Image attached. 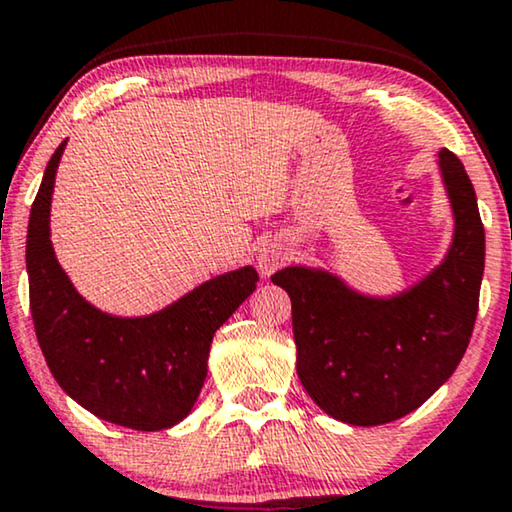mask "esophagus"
<instances>
[{
	"instance_id": "obj_1",
	"label": "esophagus",
	"mask_w": 512,
	"mask_h": 512,
	"mask_svg": "<svg viewBox=\"0 0 512 512\" xmlns=\"http://www.w3.org/2000/svg\"><path fill=\"white\" fill-rule=\"evenodd\" d=\"M285 257H288L285 245L281 241H276V238H267V241H262L260 248H257V267H260L264 276H271L276 269L283 267Z\"/></svg>"
}]
</instances>
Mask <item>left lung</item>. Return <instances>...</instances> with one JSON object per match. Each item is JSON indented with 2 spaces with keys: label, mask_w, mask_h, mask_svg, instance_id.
Instances as JSON below:
<instances>
[{
  "label": "left lung",
  "mask_w": 512,
  "mask_h": 512,
  "mask_svg": "<svg viewBox=\"0 0 512 512\" xmlns=\"http://www.w3.org/2000/svg\"><path fill=\"white\" fill-rule=\"evenodd\" d=\"M454 213L445 260L412 288L370 297L323 269L285 267L271 281L290 295L297 374L325 414L379 426L426 403L461 363L478 316L485 227L463 163L442 149Z\"/></svg>",
  "instance_id": "left-lung-1"
}]
</instances>
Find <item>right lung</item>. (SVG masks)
<instances>
[{"mask_svg":"<svg viewBox=\"0 0 512 512\" xmlns=\"http://www.w3.org/2000/svg\"><path fill=\"white\" fill-rule=\"evenodd\" d=\"M65 145L60 142L44 170L27 224L37 342L53 379L84 410L133 431H163L192 412L213 335L252 295L260 276L252 267L227 271L140 318L95 309L74 290L51 243V196Z\"/></svg>","mask_w":512,"mask_h":512,"instance_id":"obj_1","label":"right lung"}]
</instances>
